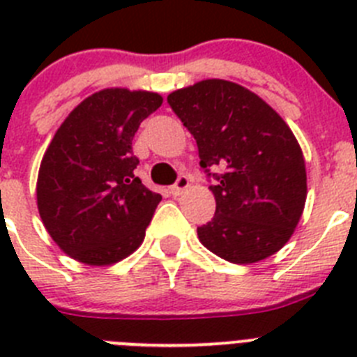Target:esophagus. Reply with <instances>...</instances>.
Masks as SVG:
<instances>
[{"label": "esophagus", "instance_id": "obj_1", "mask_svg": "<svg viewBox=\"0 0 357 357\" xmlns=\"http://www.w3.org/2000/svg\"><path fill=\"white\" fill-rule=\"evenodd\" d=\"M188 188H189V178L185 175H181L178 176V181L169 188V191H172V195H175V197H181Z\"/></svg>", "mask_w": 357, "mask_h": 357}]
</instances>
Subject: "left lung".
I'll return each mask as SVG.
<instances>
[{"label":"left lung","instance_id":"left-lung-1","mask_svg":"<svg viewBox=\"0 0 357 357\" xmlns=\"http://www.w3.org/2000/svg\"><path fill=\"white\" fill-rule=\"evenodd\" d=\"M168 103L197 139L216 213L198 227L202 245L234 264L263 261L289 241L307 197L302 148L272 107L220 78L173 91ZM220 169L222 174H211Z\"/></svg>","mask_w":357,"mask_h":357}]
</instances>
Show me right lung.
<instances>
[{"instance_id": "obj_1", "label": "right lung", "mask_w": 357, "mask_h": 357, "mask_svg": "<svg viewBox=\"0 0 357 357\" xmlns=\"http://www.w3.org/2000/svg\"><path fill=\"white\" fill-rule=\"evenodd\" d=\"M160 105L162 96L150 91H98L53 135L37 176V207L48 234L73 259L109 266L143 243L162 197L134 175L139 159L132 139Z\"/></svg>"}]
</instances>
